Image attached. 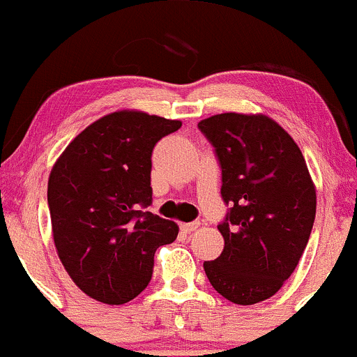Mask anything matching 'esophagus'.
<instances>
[{
	"label": "esophagus",
	"instance_id": "34e87169",
	"mask_svg": "<svg viewBox=\"0 0 357 357\" xmlns=\"http://www.w3.org/2000/svg\"><path fill=\"white\" fill-rule=\"evenodd\" d=\"M199 229V222H190V223H180V230L185 234L194 232V230Z\"/></svg>",
	"mask_w": 357,
	"mask_h": 357
}]
</instances>
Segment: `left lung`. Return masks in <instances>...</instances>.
Wrapping results in <instances>:
<instances>
[{
    "label": "left lung",
    "instance_id": "1",
    "mask_svg": "<svg viewBox=\"0 0 357 357\" xmlns=\"http://www.w3.org/2000/svg\"><path fill=\"white\" fill-rule=\"evenodd\" d=\"M222 167L230 204L222 255L204 261L209 284L234 304L261 303L296 270L316 215V187L287 130L261 113H220L197 123Z\"/></svg>",
    "mask_w": 357,
    "mask_h": 357
}]
</instances>
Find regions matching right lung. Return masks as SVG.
I'll list each match as a JSON object with an SVG mask.
<instances>
[{"label":"right lung","mask_w":357,"mask_h":357,"mask_svg":"<svg viewBox=\"0 0 357 357\" xmlns=\"http://www.w3.org/2000/svg\"><path fill=\"white\" fill-rule=\"evenodd\" d=\"M180 120L119 109L84 128L47 180L51 229L75 285L105 304L137 297L153 275L154 252L177 238L178 225L149 206L151 153Z\"/></svg>","instance_id":"1"}]
</instances>
